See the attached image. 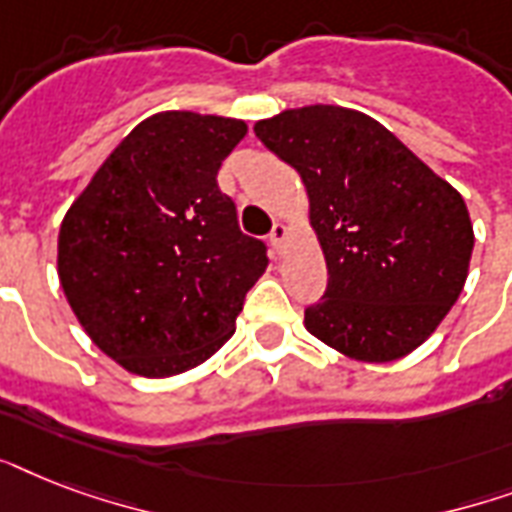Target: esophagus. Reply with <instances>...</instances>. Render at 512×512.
<instances>
[{"mask_svg": "<svg viewBox=\"0 0 512 512\" xmlns=\"http://www.w3.org/2000/svg\"><path fill=\"white\" fill-rule=\"evenodd\" d=\"M289 231H287V225L284 223H276L273 225V231H271V247L276 249L281 255V249H284V241H287Z\"/></svg>", "mask_w": 512, "mask_h": 512, "instance_id": "obj_1", "label": "esophagus"}]
</instances>
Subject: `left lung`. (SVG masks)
Listing matches in <instances>:
<instances>
[{"mask_svg": "<svg viewBox=\"0 0 512 512\" xmlns=\"http://www.w3.org/2000/svg\"><path fill=\"white\" fill-rule=\"evenodd\" d=\"M255 135L300 172L327 260L305 329L366 364L420 348L468 279L476 236L460 191L353 108H287Z\"/></svg>", "mask_w": 512, "mask_h": 512, "instance_id": "1", "label": "left lung"}]
</instances>
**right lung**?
I'll use <instances>...</instances> for the list:
<instances>
[{
  "mask_svg": "<svg viewBox=\"0 0 512 512\" xmlns=\"http://www.w3.org/2000/svg\"><path fill=\"white\" fill-rule=\"evenodd\" d=\"M247 135L228 116L162 111L111 151L58 233V279L108 358L140 377H172L215 356L244 295L265 273V244L239 231L217 170Z\"/></svg>",
  "mask_w": 512,
  "mask_h": 512,
  "instance_id": "obj_1",
  "label": "right lung"
}]
</instances>
